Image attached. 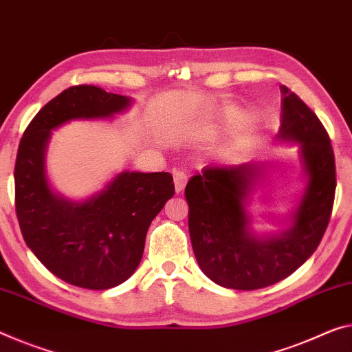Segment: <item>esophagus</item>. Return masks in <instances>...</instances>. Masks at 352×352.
I'll return each mask as SVG.
<instances>
[{
  "mask_svg": "<svg viewBox=\"0 0 352 352\" xmlns=\"http://www.w3.org/2000/svg\"><path fill=\"white\" fill-rule=\"evenodd\" d=\"M173 177H175L176 193H181L184 190V187H186V184H187V175L184 171L175 170V171H173Z\"/></svg>",
  "mask_w": 352,
  "mask_h": 352,
  "instance_id": "34e87169",
  "label": "esophagus"
}]
</instances>
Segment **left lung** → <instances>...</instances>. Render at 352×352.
Returning <instances> with one entry per match:
<instances>
[{
	"instance_id": "left-lung-1",
	"label": "left lung",
	"mask_w": 352,
	"mask_h": 352,
	"mask_svg": "<svg viewBox=\"0 0 352 352\" xmlns=\"http://www.w3.org/2000/svg\"><path fill=\"white\" fill-rule=\"evenodd\" d=\"M282 122L275 140L299 144L304 187L282 230L256 232L252 198L266 179L267 165L204 166L186 187L188 231L199 269L223 288L259 289L280 282L313 255L331 220L335 159L318 116L282 86Z\"/></svg>"
}]
</instances>
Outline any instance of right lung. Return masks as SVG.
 <instances>
[{
  "mask_svg": "<svg viewBox=\"0 0 352 352\" xmlns=\"http://www.w3.org/2000/svg\"><path fill=\"white\" fill-rule=\"evenodd\" d=\"M132 102L97 86H72L41 108L20 140L14 179L21 234L53 275L78 288L110 289L131 277L151 221L175 195V182L165 171H121L102 190L74 201L48 179L52 131L77 120H113Z\"/></svg>",
  "mask_w": 352,
  "mask_h": 352,
  "instance_id": "add662e5",
  "label": "right lung"
}]
</instances>
